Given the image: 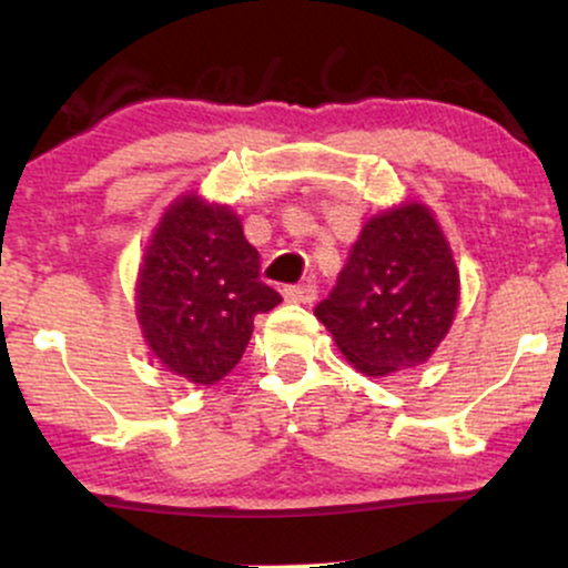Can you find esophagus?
Returning a JSON list of instances; mask_svg holds the SVG:
<instances>
[{
	"label": "esophagus",
	"instance_id": "obj_1",
	"mask_svg": "<svg viewBox=\"0 0 568 568\" xmlns=\"http://www.w3.org/2000/svg\"><path fill=\"white\" fill-rule=\"evenodd\" d=\"M285 302H296V304H312L317 298V285L315 283H298V285H288L283 291Z\"/></svg>",
	"mask_w": 568,
	"mask_h": 568
}]
</instances>
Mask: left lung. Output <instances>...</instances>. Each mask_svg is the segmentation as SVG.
Listing matches in <instances>:
<instances>
[{"instance_id":"obj_1","label":"left lung","mask_w":568,"mask_h":568,"mask_svg":"<svg viewBox=\"0 0 568 568\" xmlns=\"http://www.w3.org/2000/svg\"><path fill=\"white\" fill-rule=\"evenodd\" d=\"M456 302L452 247L429 207L406 202L366 221L315 317L361 374L389 376L433 355Z\"/></svg>"}]
</instances>
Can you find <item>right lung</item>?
Instances as JSON below:
<instances>
[{"label":"right lung","instance_id":"right-lung-1","mask_svg":"<svg viewBox=\"0 0 568 568\" xmlns=\"http://www.w3.org/2000/svg\"><path fill=\"white\" fill-rule=\"evenodd\" d=\"M258 251L226 205L179 197L152 234L135 288L149 349L194 384L224 379L251 342L253 317L283 298L258 277Z\"/></svg>","mask_w":568,"mask_h":568}]
</instances>
